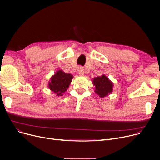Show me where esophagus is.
<instances>
[{"label": "esophagus", "mask_w": 160, "mask_h": 160, "mask_svg": "<svg viewBox=\"0 0 160 160\" xmlns=\"http://www.w3.org/2000/svg\"><path fill=\"white\" fill-rule=\"evenodd\" d=\"M78 74L80 76H83V74H84V69H83L82 67H80V68H79V69H78Z\"/></svg>", "instance_id": "1"}]
</instances>
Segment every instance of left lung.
<instances>
[{"label":"left lung","instance_id":"left-lung-1","mask_svg":"<svg viewBox=\"0 0 160 160\" xmlns=\"http://www.w3.org/2000/svg\"><path fill=\"white\" fill-rule=\"evenodd\" d=\"M92 82L95 86V92L100 98H104L112 93L113 82L104 74L95 77Z\"/></svg>","mask_w":160,"mask_h":160}]
</instances>
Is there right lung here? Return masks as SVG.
Listing matches in <instances>:
<instances>
[{
    "mask_svg": "<svg viewBox=\"0 0 160 160\" xmlns=\"http://www.w3.org/2000/svg\"><path fill=\"white\" fill-rule=\"evenodd\" d=\"M73 76L70 73H65L62 70L57 71L48 82V87L57 96H62L69 88Z\"/></svg>",
    "mask_w": 160,
    "mask_h": 160,
    "instance_id": "1",
    "label": "right lung"
}]
</instances>
